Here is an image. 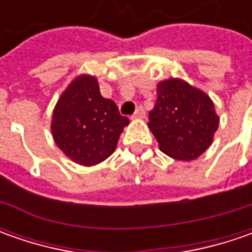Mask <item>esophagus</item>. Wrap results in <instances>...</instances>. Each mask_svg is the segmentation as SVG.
<instances>
[{
    "label": "esophagus",
    "instance_id": "34e87169",
    "mask_svg": "<svg viewBox=\"0 0 252 252\" xmlns=\"http://www.w3.org/2000/svg\"><path fill=\"white\" fill-rule=\"evenodd\" d=\"M144 116H146V111H144V109L140 106V108H137V109H136L134 115H133L131 118H133V119H143Z\"/></svg>",
    "mask_w": 252,
    "mask_h": 252
}]
</instances>
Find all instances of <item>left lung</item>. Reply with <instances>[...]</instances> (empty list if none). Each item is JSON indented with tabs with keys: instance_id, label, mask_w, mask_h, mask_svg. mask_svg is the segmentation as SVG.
I'll return each mask as SVG.
<instances>
[{
	"instance_id": "8db88e82",
	"label": "left lung",
	"mask_w": 252,
	"mask_h": 252,
	"mask_svg": "<svg viewBox=\"0 0 252 252\" xmlns=\"http://www.w3.org/2000/svg\"><path fill=\"white\" fill-rule=\"evenodd\" d=\"M149 121L160 150L181 161L202 156L213 143L219 127V116L210 96L181 78L157 84V101Z\"/></svg>"
}]
</instances>
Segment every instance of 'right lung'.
Returning <instances> with one entry per match:
<instances>
[{"label":"right lung","instance_id":"right-lung-1","mask_svg":"<svg viewBox=\"0 0 252 252\" xmlns=\"http://www.w3.org/2000/svg\"><path fill=\"white\" fill-rule=\"evenodd\" d=\"M129 119L103 98L96 77H75L60 95L52 116L54 143L74 162L91 167L106 160Z\"/></svg>","mask_w":252,"mask_h":252}]
</instances>
